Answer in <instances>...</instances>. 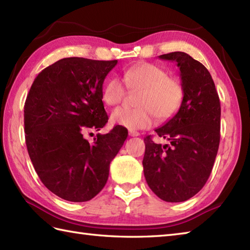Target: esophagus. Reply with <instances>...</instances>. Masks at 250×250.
Returning <instances> with one entry per match:
<instances>
[{
    "instance_id": "34e87169",
    "label": "esophagus",
    "mask_w": 250,
    "mask_h": 250,
    "mask_svg": "<svg viewBox=\"0 0 250 250\" xmlns=\"http://www.w3.org/2000/svg\"><path fill=\"white\" fill-rule=\"evenodd\" d=\"M129 135L130 136H139L140 133L137 131H134V130H129Z\"/></svg>"
}]
</instances>
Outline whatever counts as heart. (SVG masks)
<instances>
[{
	"instance_id": "b5f03b06",
	"label": "heart",
	"mask_w": 250,
	"mask_h": 250,
	"mask_svg": "<svg viewBox=\"0 0 250 250\" xmlns=\"http://www.w3.org/2000/svg\"><path fill=\"white\" fill-rule=\"evenodd\" d=\"M124 82L131 91L139 92L136 108H117L110 119L130 130L147 129L156 122L167 121L178 113L185 99V89L177 77L168 76L163 67L152 63H139L124 72ZM125 97V87L119 78L113 77L102 90L104 103L118 105Z\"/></svg>"
}]
</instances>
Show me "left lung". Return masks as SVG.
I'll use <instances>...</instances> for the list:
<instances>
[{
    "label": "left lung",
    "mask_w": 250,
    "mask_h": 250,
    "mask_svg": "<svg viewBox=\"0 0 250 250\" xmlns=\"http://www.w3.org/2000/svg\"><path fill=\"white\" fill-rule=\"evenodd\" d=\"M176 61L185 89L182 107L155 131L169 144L144 139L143 167L152 192L166 202H184L204 187L220 142V101L207 68L182 51L161 55Z\"/></svg>",
    "instance_id": "obj_1"
}]
</instances>
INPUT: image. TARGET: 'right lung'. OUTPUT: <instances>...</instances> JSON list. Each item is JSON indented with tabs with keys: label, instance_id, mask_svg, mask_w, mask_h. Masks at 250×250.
Instances as JSON below:
<instances>
[{
	"label": "right lung",
	"instance_id": "obj_1",
	"mask_svg": "<svg viewBox=\"0 0 250 250\" xmlns=\"http://www.w3.org/2000/svg\"><path fill=\"white\" fill-rule=\"evenodd\" d=\"M117 60L64 58L44 68L34 79L24 103L25 144L42 183L71 202L94 198L107 182L109 164L128 137L116 125L99 131L108 121L102 102L103 83Z\"/></svg>",
	"mask_w": 250,
	"mask_h": 250
}]
</instances>
